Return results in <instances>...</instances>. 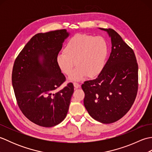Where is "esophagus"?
I'll return each instance as SVG.
<instances>
[{"label": "esophagus", "mask_w": 152, "mask_h": 152, "mask_svg": "<svg viewBox=\"0 0 152 152\" xmlns=\"http://www.w3.org/2000/svg\"><path fill=\"white\" fill-rule=\"evenodd\" d=\"M74 88H80V84H79V83H76V82H74Z\"/></svg>", "instance_id": "1"}]
</instances>
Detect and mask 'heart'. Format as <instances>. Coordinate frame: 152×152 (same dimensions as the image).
<instances>
[{"label": "heart", "mask_w": 152, "mask_h": 152, "mask_svg": "<svg viewBox=\"0 0 152 152\" xmlns=\"http://www.w3.org/2000/svg\"><path fill=\"white\" fill-rule=\"evenodd\" d=\"M108 52V43L104 38L77 34L67 42L64 53L57 55L56 62L61 72L66 75L72 73L76 64L78 66L70 78L79 80L86 75H99L104 66Z\"/></svg>", "instance_id": "heart-1"}]
</instances>
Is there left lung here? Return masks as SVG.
Here are the masks:
<instances>
[{
  "instance_id": "8db88e82",
  "label": "left lung",
  "mask_w": 152,
  "mask_h": 152,
  "mask_svg": "<svg viewBox=\"0 0 152 152\" xmlns=\"http://www.w3.org/2000/svg\"><path fill=\"white\" fill-rule=\"evenodd\" d=\"M111 38L112 51L101 72L82 85L83 104L91 117L112 124L127 114L138 91V64L133 50L112 28H99Z\"/></svg>"
}]
</instances>
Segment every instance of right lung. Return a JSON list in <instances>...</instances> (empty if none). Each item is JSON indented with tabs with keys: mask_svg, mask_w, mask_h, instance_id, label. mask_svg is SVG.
Masks as SVG:
<instances>
[{
	"mask_svg": "<svg viewBox=\"0 0 152 152\" xmlns=\"http://www.w3.org/2000/svg\"><path fill=\"white\" fill-rule=\"evenodd\" d=\"M69 34L66 29L35 34L13 66L12 86L19 107L27 119L42 127L60 124L69 110L74 86L69 83L56 91L66 80L56 57Z\"/></svg>",
	"mask_w": 152,
	"mask_h": 152,
	"instance_id": "add662e5",
	"label": "right lung"
}]
</instances>
